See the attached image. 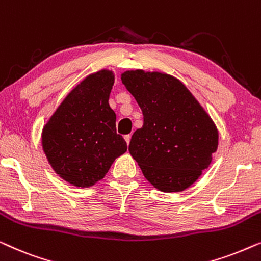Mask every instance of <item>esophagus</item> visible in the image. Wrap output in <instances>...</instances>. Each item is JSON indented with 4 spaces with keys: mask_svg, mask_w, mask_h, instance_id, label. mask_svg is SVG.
I'll use <instances>...</instances> for the list:
<instances>
[{
    "mask_svg": "<svg viewBox=\"0 0 261 261\" xmlns=\"http://www.w3.org/2000/svg\"><path fill=\"white\" fill-rule=\"evenodd\" d=\"M124 140H126L127 145H129V141H130V134H128V135H124Z\"/></svg>",
    "mask_w": 261,
    "mask_h": 261,
    "instance_id": "34e87169",
    "label": "esophagus"
}]
</instances>
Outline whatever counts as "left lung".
<instances>
[{
    "mask_svg": "<svg viewBox=\"0 0 261 261\" xmlns=\"http://www.w3.org/2000/svg\"><path fill=\"white\" fill-rule=\"evenodd\" d=\"M121 81L138 102L144 124L132 135L129 153L146 179L163 192H180L208 169L219 147V130L178 78L130 70Z\"/></svg>",
    "mask_w": 261,
    "mask_h": 261,
    "instance_id": "8db88e82",
    "label": "left lung"
}]
</instances>
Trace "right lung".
<instances>
[{
    "mask_svg": "<svg viewBox=\"0 0 261 261\" xmlns=\"http://www.w3.org/2000/svg\"><path fill=\"white\" fill-rule=\"evenodd\" d=\"M115 74L90 73L77 84L52 114L41 132V145L53 171L77 188L105 178L114 160L127 151L116 134V115L109 106Z\"/></svg>",
    "mask_w": 261,
    "mask_h": 261,
    "instance_id": "obj_1",
    "label": "right lung"
}]
</instances>
